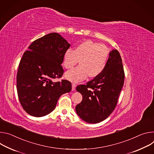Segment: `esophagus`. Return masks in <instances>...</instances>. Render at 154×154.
Masks as SVG:
<instances>
[{
    "label": "esophagus",
    "mask_w": 154,
    "mask_h": 154,
    "mask_svg": "<svg viewBox=\"0 0 154 154\" xmlns=\"http://www.w3.org/2000/svg\"><path fill=\"white\" fill-rule=\"evenodd\" d=\"M75 88H76V84L72 83V91H75Z\"/></svg>",
    "instance_id": "1"
}]
</instances>
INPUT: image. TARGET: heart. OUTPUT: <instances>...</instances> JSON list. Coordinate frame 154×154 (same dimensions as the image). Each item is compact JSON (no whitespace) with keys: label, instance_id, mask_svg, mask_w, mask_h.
I'll return each mask as SVG.
<instances>
[{"label":"heart","instance_id":"obj_1","mask_svg":"<svg viewBox=\"0 0 154 154\" xmlns=\"http://www.w3.org/2000/svg\"><path fill=\"white\" fill-rule=\"evenodd\" d=\"M109 51L104 45L91 40H85L76 46L75 50L68 49L63 57V64L66 69H71L79 60L80 65L67 72L65 78L78 82L86 79L88 75L94 78L103 72L108 60Z\"/></svg>","mask_w":154,"mask_h":154}]
</instances>
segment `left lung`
<instances>
[{
    "label": "left lung",
    "instance_id": "1",
    "mask_svg": "<svg viewBox=\"0 0 154 154\" xmlns=\"http://www.w3.org/2000/svg\"><path fill=\"white\" fill-rule=\"evenodd\" d=\"M124 71L120 54L110 51L103 72L86 85H79L76 91L82 100L76 106V112L85 122L97 124L106 119L115 109L124 82Z\"/></svg>",
    "mask_w": 154,
    "mask_h": 154
}]
</instances>
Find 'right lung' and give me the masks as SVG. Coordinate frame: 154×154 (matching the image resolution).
Returning a JSON list of instances; mask_svg holds the SVG:
<instances>
[{
    "mask_svg": "<svg viewBox=\"0 0 154 154\" xmlns=\"http://www.w3.org/2000/svg\"><path fill=\"white\" fill-rule=\"evenodd\" d=\"M70 44L58 33H51L34 41L25 51L17 73V92L29 114L42 117L52 112L59 97L72 91L67 80L54 82L63 73L61 64Z\"/></svg>",
    "mask_w": 154,
    "mask_h": 154,
    "instance_id": "add662e5",
    "label": "right lung"
}]
</instances>
